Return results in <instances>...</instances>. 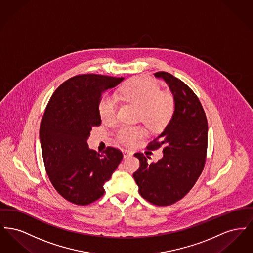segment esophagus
<instances>
[{
    "label": "esophagus",
    "mask_w": 253,
    "mask_h": 253,
    "mask_svg": "<svg viewBox=\"0 0 253 253\" xmlns=\"http://www.w3.org/2000/svg\"><path fill=\"white\" fill-rule=\"evenodd\" d=\"M122 153H123V157H124V158L132 157V155H133V153H132V151H130V150H127V149H124V150H122Z\"/></svg>",
    "instance_id": "1"
}]
</instances>
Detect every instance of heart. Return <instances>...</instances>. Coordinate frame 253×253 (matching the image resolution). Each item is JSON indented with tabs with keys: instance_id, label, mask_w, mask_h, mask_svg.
Instances as JSON below:
<instances>
[{
	"instance_id": "obj_1",
	"label": "heart",
	"mask_w": 253,
	"mask_h": 253,
	"mask_svg": "<svg viewBox=\"0 0 253 253\" xmlns=\"http://www.w3.org/2000/svg\"><path fill=\"white\" fill-rule=\"evenodd\" d=\"M119 96L139 108L138 120L152 131L163 129L170 120L173 110V97L167 93H160L158 85L142 78L132 79L122 86ZM101 121L114 123L118 119V98L107 94L102 96L98 105ZM146 134L141 126H122L118 132V138L127 146L136 144Z\"/></svg>"
}]
</instances>
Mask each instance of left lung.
Returning a JSON list of instances; mask_svg holds the SVG:
<instances>
[{
  "label": "left lung",
  "instance_id": "8db88e82",
  "mask_svg": "<svg viewBox=\"0 0 253 253\" xmlns=\"http://www.w3.org/2000/svg\"><path fill=\"white\" fill-rule=\"evenodd\" d=\"M155 77L168 84L174 110L163 132L148 146L151 150L163 146V157L148 163L143 154H135L140 167L132 175L144 199L168 206L189 193L203 170L208 121L198 97L188 85L167 72L156 73Z\"/></svg>",
  "mask_w": 253,
  "mask_h": 253
}]
</instances>
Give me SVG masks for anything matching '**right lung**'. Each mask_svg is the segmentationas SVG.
Segmentation results:
<instances>
[{
	"instance_id": "obj_1",
	"label": "right lung",
	"mask_w": 253,
	"mask_h": 253,
	"mask_svg": "<svg viewBox=\"0 0 253 253\" xmlns=\"http://www.w3.org/2000/svg\"><path fill=\"white\" fill-rule=\"evenodd\" d=\"M123 80L96 74L73 77L54 92L44 111L40 141L45 169L56 191L74 204L88 205L101 197L123 157L113 147L99 155L87 143L92 127L101 123L102 94Z\"/></svg>"
}]
</instances>
